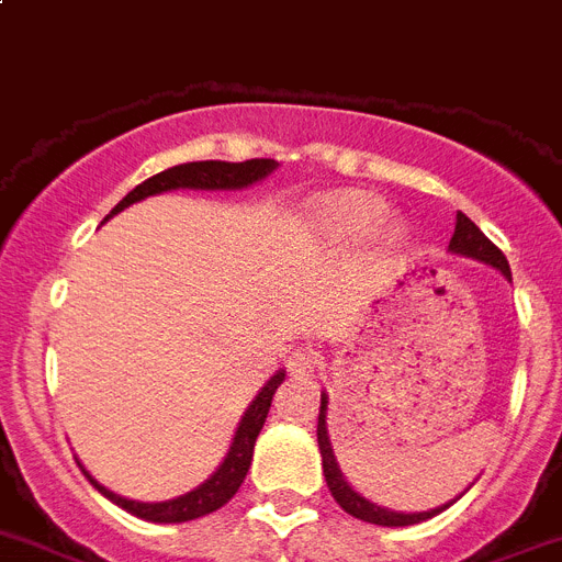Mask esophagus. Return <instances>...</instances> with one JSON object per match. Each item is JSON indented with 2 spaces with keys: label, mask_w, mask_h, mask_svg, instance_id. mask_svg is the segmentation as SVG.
Segmentation results:
<instances>
[{
  "label": "esophagus",
  "mask_w": 562,
  "mask_h": 562,
  "mask_svg": "<svg viewBox=\"0 0 562 562\" xmlns=\"http://www.w3.org/2000/svg\"><path fill=\"white\" fill-rule=\"evenodd\" d=\"M316 367H318V356L313 350H296L291 352V358H288L291 375H311Z\"/></svg>",
  "instance_id": "obj_1"
}]
</instances>
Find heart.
Wrapping results in <instances>:
<instances>
[{
    "instance_id": "obj_1",
    "label": "heart",
    "mask_w": 562,
    "mask_h": 562,
    "mask_svg": "<svg viewBox=\"0 0 562 562\" xmlns=\"http://www.w3.org/2000/svg\"><path fill=\"white\" fill-rule=\"evenodd\" d=\"M383 215H386V204L375 199V195L363 193H341L318 206V224H322V229L333 237H350V240H358V237L375 232V226H381ZM381 237L386 244H401V221H386L381 226Z\"/></svg>"
}]
</instances>
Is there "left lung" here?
Returning a JSON list of instances; mask_svg holds the SVG:
<instances>
[{
	"mask_svg": "<svg viewBox=\"0 0 562 562\" xmlns=\"http://www.w3.org/2000/svg\"><path fill=\"white\" fill-rule=\"evenodd\" d=\"M448 251L459 257H470V260H476V262H484V266H490V269L502 271V274L513 282V271H509L507 257L502 255L498 246L490 244L487 237H484V232L479 229V226L464 215V212H457V229H453ZM316 437H318V451H322V468H325L327 487H330L338 507H341L344 513H350L352 518L367 520V524H378V527H412V524H419V520L434 518V515H439L442 509H448L453 502H457V498H453V502L442 504V507L426 509V513H397V509L381 507V504L363 498V495L358 493L347 479H344L341 468H338L336 462V453H333L330 437H327V392H322Z\"/></svg>",
	"mask_w": 562,
	"mask_h": 562,
	"instance_id": "1",
	"label": "left lung"
}]
</instances>
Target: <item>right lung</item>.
Listing matches in <instances>:
<instances>
[{"instance_id":"add662e5","label":"right lung","mask_w":562,"mask_h":562,"mask_svg":"<svg viewBox=\"0 0 562 562\" xmlns=\"http://www.w3.org/2000/svg\"><path fill=\"white\" fill-rule=\"evenodd\" d=\"M277 170L274 159H249V161H187V165H176V168L161 170V173L150 176L148 181L136 184L123 201H120L111 215H105V221L114 218L117 212H123L125 206L136 204V201H145L148 195L170 193V190H244V187L257 184L266 176H271ZM285 381V372H274L271 381H266V386L257 392L255 401L249 403V408L244 412L240 423L235 428V437H232L229 451H226L224 462L215 468L206 482H201L199 487L190 490V493L179 495V498H170V502H134V498H125L117 495L114 490L103 487L98 479L89 473V470L80 464V470L86 473V479L94 484L98 493H103L111 504L123 507L125 513L136 515V518L150 520V524H184V520H195L201 515H210L215 509L224 507L232 495L240 490L246 473H249L251 453H255V442L262 431V423L269 417L271 401H274L277 386Z\"/></svg>"}]
</instances>
